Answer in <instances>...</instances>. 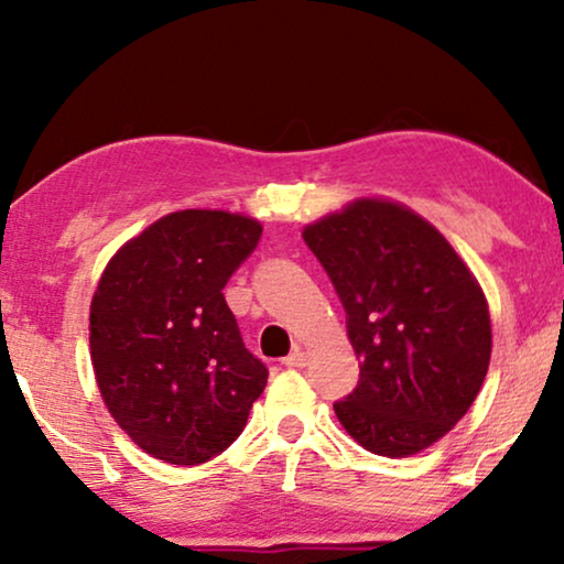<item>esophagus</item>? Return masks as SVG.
I'll return each mask as SVG.
<instances>
[{
	"label": "esophagus",
	"instance_id": "34e87169",
	"mask_svg": "<svg viewBox=\"0 0 564 564\" xmlns=\"http://www.w3.org/2000/svg\"><path fill=\"white\" fill-rule=\"evenodd\" d=\"M305 361H307L305 351L300 349V346H295V349H292L290 357H284V359H282V365H284V367H305Z\"/></svg>",
	"mask_w": 564,
	"mask_h": 564
}]
</instances>
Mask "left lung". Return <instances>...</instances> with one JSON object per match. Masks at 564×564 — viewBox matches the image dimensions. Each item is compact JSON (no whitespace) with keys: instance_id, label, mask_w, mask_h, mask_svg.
I'll return each instance as SVG.
<instances>
[{"instance_id":"8db88e82","label":"left lung","mask_w":564,"mask_h":564,"mask_svg":"<svg viewBox=\"0 0 564 564\" xmlns=\"http://www.w3.org/2000/svg\"><path fill=\"white\" fill-rule=\"evenodd\" d=\"M334 282L359 382L334 411L380 457L419 454L457 426L490 365L480 284L438 230L398 203L357 199L303 230Z\"/></svg>"}]
</instances>
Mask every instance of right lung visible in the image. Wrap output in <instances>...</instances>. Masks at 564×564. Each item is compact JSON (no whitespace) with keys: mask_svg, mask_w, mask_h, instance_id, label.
<instances>
[{"mask_svg":"<svg viewBox=\"0 0 564 564\" xmlns=\"http://www.w3.org/2000/svg\"><path fill=\"white\" fill-rule=\"evenodd\" d=\"M261 226L180 210L107 264L89 311L91 367L118 426L151 457L203 465L241 436L269 369L243 346L223 297Z\"/></svg>","mask_w":564,"mask_h":564,"instance_id":"right-lung-1","label":"right lung"}]
</instances>
